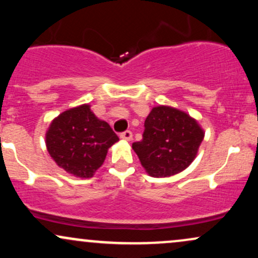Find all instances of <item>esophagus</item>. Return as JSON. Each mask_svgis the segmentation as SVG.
I'll use <instances>...</instances> for the list:
<instances>
[{
  "label": "esophagus",
  "instance_id": "1",
  "mask_svg": "<svg viewBox=\"0 0 258 258\" xmlns=\"http://www.w3.org/2000/svg\"><path fill=\"white\" fill-rule=\"evenodd\" d=\"M120 138L123 141H131L132 139V132L131 131H125L120 135Z\"/></svg>",
  "mask_w": 258,
  "mask_h": 258
}]
</instances>
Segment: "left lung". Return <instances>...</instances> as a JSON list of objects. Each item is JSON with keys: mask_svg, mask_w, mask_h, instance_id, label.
Returning a JSON list of instances; mask_svg holds the SVG:
<instances>
[{"mask_svg": "<svg viewBox=\"0 0 258 258\" xmlns=\"http://www.w3.org/2000/svg\"><path fill=\"white\" fill-rule=\"evenodd\" d=\"M204 135L197 120L186 112L159 105L144 121L143 139L132 148L149 176L170 177L193 162Z\"/></svg>", "mask_w": 258, "mask_h": 258, "instance_id": "1", "label": "left lung"}]
</instances>
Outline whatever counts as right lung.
<instances>
[{"label":"right lung","mask_w":258,"mask_h":258,"mask_svg":"<svg viewBox=\"0 0 258 258\" xmlns=\"http://www.w3.org/2000/svg\"><path fill=\"white\" fill-rule=\"evenodd\" d=\"M119 141L108 122L82 104L61 112L49 125L46 146L59 167L80 178H91L104 162L108 149Z\"/></svg>","instance_id":"obj_1"}]
</instances>
